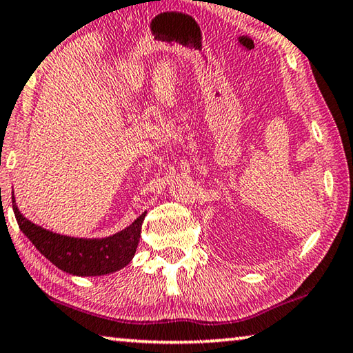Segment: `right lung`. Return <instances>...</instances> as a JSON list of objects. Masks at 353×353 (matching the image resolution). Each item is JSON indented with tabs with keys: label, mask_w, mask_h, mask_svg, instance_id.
<instances>
[{
	"label": "right lung",
	"mask_w": 353,
	"mask_h": 353,
	"mask_svg": "<svg viewBox=\"0 0 353 353\" xmlns=\"http://www.w3.org/2000/svg\"><path fill=\"white\" fill-rule=\"evenodd\" d=\"M12 208L21 232L30 238L37 251L59 270L75 276H101L126 267L137 249L145 219L143 213L123 232L102 240H85L58 235L32 224L21 216L14 199Z\"/></svg>",
	"instance_id": "add662e5"
}]
</instances>
